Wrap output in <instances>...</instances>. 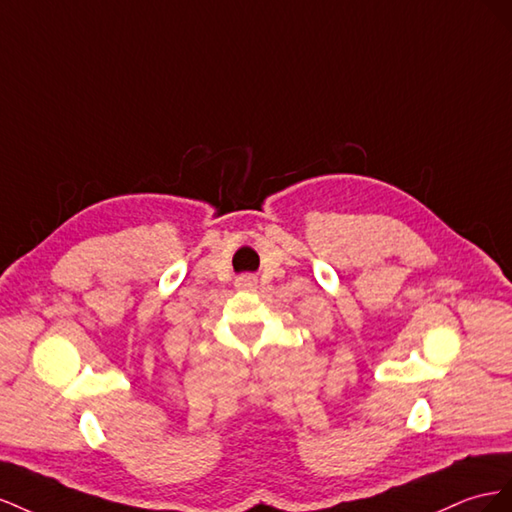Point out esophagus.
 Wrapping results in <instances>:
<instances>
[{"label": "esophagus", "mask_w": 512, "mask_h": 512, "mask_svg": "<svg viewBox=\"0 0 512 512\" xmlns=\"http://www.w3.org/2000/svg\"><path fill=\"white\" fill-rule=\"evenodd\" d=\"M255 285H257V279H255L253 274H242L240 279L236 281V287H240V289H251Z\"/></svg>", "instance_id": "obj_1"}]
</instances>
